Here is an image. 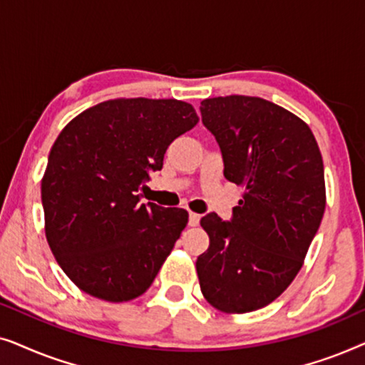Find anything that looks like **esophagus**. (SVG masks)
<instances>
[{
  "label": "esophagus",
  "instance_id": "1",
  "mask_svg": "<svg viewBox=\"0 0 365 365\" xmlns=\"http://www.w3.org/2000/svg\"><path fill=\"white\" fill-rule=\"evenodd\" d=\"M199 221H201V214L196 212H189V226H197Z\"/></svg>",
  "mask_w": 365,
  "mask_h": 365
}]
</instances>
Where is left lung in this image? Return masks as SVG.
I'll return each instance as SVG.
<instances>
[{
	"mask_svg": "<svg viewBox=\"0 0 365 365\" xmlns=\"http://www.w3.org/2000/svg\"><path fill=\"white\" fill-rule=\"evenodd\" d=\"M201 114L224 176L246 191L231 221L201 219L209 247L196 261L199 286L217 311L252 312L301 271L326 209L322 156L301 118L262 98L204 99Z\"/></svg>",
	"mask_w": 365,
	"mask_h": 365,
	"instance_id": "8db88e82",
	"label": "left lung"
}]
</instances>
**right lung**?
Here are the masks:
<instances>
[{
	"label": "right lung",
	"instance_id": "1",
	"mask_svg": "<svg viewBox=\"0 0 365 365\" xmlns=\"http://www.w3.org/2000/svg\"><path fill=\"white\" fill-rule=\"evenodd\" d=\"M199 121L178 99L119 98L59 133L41 181L44 232L64 274L109 302L144 294L186 227L184 209L139 204L174 139Z\"/></svg>",
	"mask_w": 365,
	"mask_h": 365
}]
</instances>
